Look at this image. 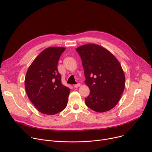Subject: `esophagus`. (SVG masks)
Returning a JSON list of instances; mask_svg holds the SVG:
<instances>
[{"instance_id": "esophagus-1", "label": "esophagus", "mask_w": 152, "mask_h": 152, "mask_svg": "<svg viewBox=\"0 0 152 152\" xmlns=\"http://www.w3.org/2000/svg\"><path fill=\"white\" fill-rule=\"evenodd\" d=\"M79 86H80V84H79V83L74 85V87H75V88H77V87H79Z\"/></svg>"}]
</instances>
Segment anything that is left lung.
<instances>
[{"instance_id":"left-lung-1","label":"left lung","mask_w":152,"mask_h":152,"mask_svg":"<svg viewBox=\"0 0 152 152\" xmlns=\"http://www.w3.org/2000/svg\"><path fill=\"white\" fill-rule=\"evenodd\" d=\"M80 55L85 83L90 94L86 105L96 112H105L114 108L121 97L125 76L119 61L105 48L88 44L76 49Z\"/></svg>"}]
</instances>
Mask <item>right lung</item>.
I'll use <instances>...</instances> for the list:
<instances>
[{
    "mask_svg": "<svg viewBox=\"0 0 152 152\" xmlns=\"http://www.w3.org/2000/svg\"><path fill=\"white\" fill-rule=\"evenodd\" d=\"M65 47H48L29 66L25 77L28 96L40 112L53 115L65 109L70 90L61 83L58 61Z\"/></svg>",
    "mask_w": 152,
    "mask_h": 152,
    "instance_id": "obj_1",
    "label": "right lung"
}]
</instances>
